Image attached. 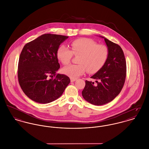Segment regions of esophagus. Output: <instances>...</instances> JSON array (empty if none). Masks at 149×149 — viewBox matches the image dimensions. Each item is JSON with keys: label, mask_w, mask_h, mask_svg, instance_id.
<instances>
[{"label": "esophagus", "mask_w": 149, "mask_h": 149, "mask_svg": "<svg viewBox=\"0 0 149 149\" xmlns=\"http://www.w3.org/2000/svg\"><path fill=\"white\" fill-rule=\"evenodd\" d=\"M76 80V79H72V78H71L70 79V81L71 82H74V81H75Z\"/></svg>", "instance_id": "1"}]
</instances>
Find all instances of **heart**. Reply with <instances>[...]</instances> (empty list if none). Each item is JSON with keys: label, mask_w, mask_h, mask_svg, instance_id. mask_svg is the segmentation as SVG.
Instances as JSON below:
<instances>
[{"label": "heart", "mask_w": 149, "mask_h": 149, "mask_svg": "<svg viewBox=\"0 0 149 149\" xmlns=\"http://www.w3.org/2000/svg\"><path fill=\"white\" fill-rule=\"evenodd\" d=\"M70 50L64 45L57 49L58 60L63 64H68L73 54L79 56L78 64H70L63 68L62 71L72 79L83 74L86 70L89 73H95L104 67L109 57L108 48L104 44H97L93 40L80 38L69 43Z\"/></svg>", "instance_id": "heart-1"}]
</instances>
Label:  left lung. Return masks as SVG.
Masks as SVG:
<instances>
[{"instance_id": "left-lung-1", "label": "left lung", "mask_w": 149, "mask_h": 149, "mask_svg": "<svg viewBox=\"0 0 149 149\" xmlns=\"http://www.w3.org/2000/svg\"><path fill=\"white\" fill-rule=\"evenodd\" d=\"M104 38L109 49L107 61L100 70L91 78L94 82L85 81L82 92L84 98L95 105H102L114 100L120 94L125 84L126 75V63L121 47Z\"/></svg>"}]
</instances>
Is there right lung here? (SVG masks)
<instances>
[{"label": "right lung", "instance_id": "1", "mask_svg": "<svg viewBox=\"0 0 149 149\" xmlns=\"http://www.w3.org/2000/svg\"><path fill=\"white\" fill-rule=\"evenodd\" d=\"M68 36L47 33L27 43L20 54L17 70L20 86L31 100L40 104L59 98L70 83L60 68L57 49Z\"/></svg>", "mask_w": 149, "mask_h": 149}]
</instances>
